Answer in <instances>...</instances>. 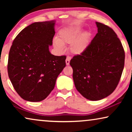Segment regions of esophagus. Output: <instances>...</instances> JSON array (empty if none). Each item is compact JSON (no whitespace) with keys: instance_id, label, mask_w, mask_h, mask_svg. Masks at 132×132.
<instances>
[{"instance_id":"34e87169","label":"esophagus","mask_w":132,"mask_h":132,"mask_svg":"<svg viewBox=\"0 0 132 132\" xmlns=\"http://www.w3.org/2000/svg\"><path fill=\"white\" fill-rule=\"evenodd\" d=\"M70 60H71V57H70V56H67V57L66 60H65V62H66V65H69Z\"/></svg>"}]
</instances>
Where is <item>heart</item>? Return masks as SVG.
I'll return each instance as SVG.
<instances>
[{
	"mask_svg": "<svg viewBox=\"0 0 132 132\" xmlns=\"http://www.w3.org/2000/svg\"><path fill=\"white\" fill-rule=\"evenodd\" d=\"M82 29L80 26L64 28L59 32V38L53 39V46L59 52H63L65 44H70V51L75 55L82 53L89 44L90 34L89 32L82 33Z\"/></svg>",
	"mask_w": 132,
	"mask_h": 132,
	"instance_id": "heart-1",
	"label": "heart"
}]
</instances>
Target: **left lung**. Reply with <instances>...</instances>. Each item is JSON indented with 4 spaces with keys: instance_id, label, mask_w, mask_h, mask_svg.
Instances as JSON below:
<instances>
[{
    "instance_id": "left-lung-1",
    "label": "left lung",
    "mask_w": 132,
    "mask_h": 132,
    "mask_svg": "<svg viewBox=\"0 0 132 132\" xmlns=\"http://www.w3.org/2000/svg\"><path fill=\"white\" fill-rule=\"evenodd\" d=\"M96 34L88 47L70 61L77 91L89 100L97 101L111 94L124 69L125 53L112 29L95 22Z\"/></svg>"
}]
</instances>
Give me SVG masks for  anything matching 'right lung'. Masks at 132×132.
<instances>
[{
	"mask_svg": "<svg viewBox=\"0 0 132 132\" xmlns=\"http://www.w3.org/2000/svg\"><path fill=\"white\" fill-rule=\"evenodd\" d=\"M55 21L35 22L14 39L8 56V73L14 88L29 102L44 100L65 67V56L49 51L55 34Z\"/></svg>",
	"mask_w": 132,
	"mask_h": 132,
	"instance_id": "1",
	"label": "right lung"
}]
</instances>
